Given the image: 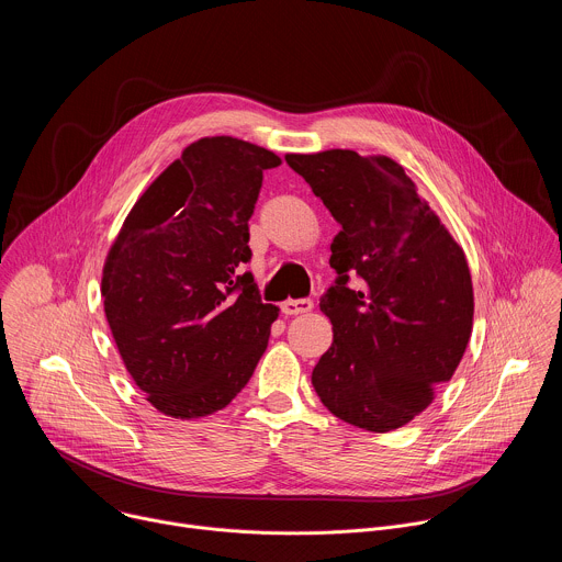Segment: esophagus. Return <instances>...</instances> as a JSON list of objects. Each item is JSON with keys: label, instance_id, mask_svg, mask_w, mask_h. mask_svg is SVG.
Segmentation results:
<instances>
[{"label": "esophagus", "instance_id": "1", "mask_svg": "<svg viewBox=\"0 0 562 562\" xmlns=\"http://www.w3.org/2000/svg\"><path fill=\"white\" fill-rule=\"evenodd\" d=\"M280 308L284 315H302L313 308V302L311 300H286L280 304Z\"/></svg>", "mask_w": 562, "mask_h": 562}]
</instances>
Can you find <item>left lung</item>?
Wrapping results in <instances>:
<instances>
[{
  "label": "left lung",
  "mask_w": 562,
  "mask_h": 562,
  "mask_svg": "<svg viewBox=\"0 0 562 562\" xmlns=\"http://www.w3.org/2000/svg\"><path fill=\"white\" fill-rule=\"evenodd\" d=\"M286 165L342 226L319 300L334 342L311 373L340 420L384 434L412 423L458 369L473 327L464 251L386 155L289 153Z\"/></svg>",
  "instance_id": "obj_1"
}]
</instances>
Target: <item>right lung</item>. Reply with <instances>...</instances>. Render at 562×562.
<instances>
[{"mask_svg": "<svg viewBox=\"0 0 562 562\" xmlns=\"http://www.w3.org/2000/svg\"><path fill=\"white\" fill-rule=\"evenodd\" d=\"M282 159L215 135L182 150L126 215L102 271L109 327L148 403L178 420L224 409L262 358L278 306L251 273L249 220Z\"/></svg>", "mask_w": 562, "mask_h": 562, "instance_id": "add662e5", "label": "right lung"}]
</instances>
